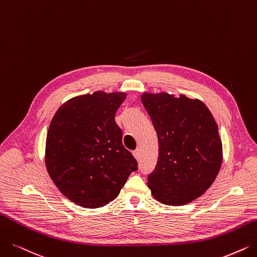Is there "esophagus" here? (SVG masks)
<instances>
[{
	"label": "esophagus",
	"mask_w": 257,
	"mask_h": 257,
	"mask_svg": "<svg viewBox=\"0 0 257 257\" xmlns=\"http://www.w3.org/2000/svg\"><path fill=\"white\" fill-rule=\"evenodd\" d=\"M133 155H134V157L136 158V160H139V159H140V155H141V153H140V149H137L136 151L133 152Z\"/></svg>",
	"instance_id": "obj_1"
}]
</instances>
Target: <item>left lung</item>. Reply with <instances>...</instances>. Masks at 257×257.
Masks as SVG:
<instances>
[{"mask_svg":"<svg viewBox=\"0 0 257 257\" xmlns=\"http://www.w3.org/2000/svg\"><path fill=\"white\" fill-rule=\"evenodd\" d=\"M158 137L156 168L148 177L152 195L167 206L200 197L222 162L217 123L202 101L167 93L141 95Z\"/></svg>","mask_w":257,"mask_h":257,"instance_id":"1","label":"left lung"}]
</instances>
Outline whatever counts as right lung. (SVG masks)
Returning <instances> with one entry per match:
<instances>
[{"instance_id":"1","label":"right lung","mask_w":257,"mask_h":257,"mask_svg":"<svg viewBox=\"0 0 257 257\" xmlns=\"http://www.w3.org/2000/svg\"><path fill=\"white\" fill-rule=\"evenodd\" d=\"M125 93L95 91L74 97L56 111L47 132L45 164L66 198L96 209L114 200L137 161L122 145L116 111Z\"/></svg>"}]
</instances>
